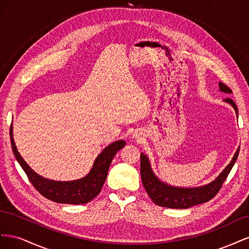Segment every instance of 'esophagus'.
Listing matches in <instances>:
<instances>
[{
	"instance_id": "esophagus-1",
	"label": "esophagus",
	"mask_w": 249,
	"mask_h": 249,
	"mask_svg": "<svg viewBox=\"0 0 249 249\" xmlns=\"http://www.w3.org/2000/svg\"><path fill=\"white\" fill-rule=\"evenodd\" d=\"M133 138L135 139V140H137V141H141L142 140V133H140V132H135V133H133Z\"/></svg>"
}]
</instances>
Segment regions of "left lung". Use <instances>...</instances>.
<instances>
[{"mask_svg":"<svg viewBox=\"0 0 249 249\" xmlns=\"http://www.w3.org/2000/svg\"><path fill=\"white\" fill-rule=\"evenodd\" d=\"M219 90L224 93H231V90L221 82H219ZM223 102L231 105L233 110H235L238 117V109L233 101L231 99H225ZM239 150L240 146L236 150L230 164L220 172V175L214 180H212L209 184L192 188L176 187L162 182L153 171L148 157L141 153L140 172L143 187L145 188V190L152 200L156 205L160 207L170 209H188L200 205V203L207 202L210 199H212L218 193V191L220 190L223 182L228 178L230 171L231 170L233 164H235L237 160Z\"/></svg>","mask_w":249,"mask_h":249,"instance_id":"obj_1","label":"left lung"}]
</instances>
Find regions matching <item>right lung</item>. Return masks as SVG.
I'll return each mask as SVG.
<instances>
[{
    "mask_svg": "<svg viewBox=\"0 0 249 249\" xmlns=\"http://www.w3.org/2000/svg\"><path fill=\"white\" fill-rule=\"evenodd\" d=\"M10 140L13 154L28 176L30 182L44 197L58 203L83 205L92 200L101 192L106 182L108 170L113 158L125 145L124 140H117L103 149L96 157L90 171L85 177L73 180H54L36 173L22 159L13 139V124L10 126Z\"/></svg>",
    "mask_w": 249,
    "mask_h": 249,
    "instance_id": "obj_1",
    "label": "right lung"
}]
</instances>
